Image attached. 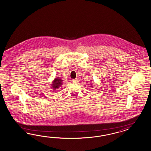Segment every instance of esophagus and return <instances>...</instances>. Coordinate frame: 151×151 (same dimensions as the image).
Masks as SVG:
<instances>
[{
    "mask_svg": "<svg viewBox=\"0 0 151 151\" xmlns=\"http://www.w3.org/2000/svg\"><path fill=\"white\" fill-rule=\"evenodd\" d=\"M73 81V82L74 83H77V82H78V80H76V79H75V80H74Z\"/></svg>",
    "mask_w": 151,
    "mask_h": 151,
    "instance_id": "34e87169",
    "label": "esophagus"
}]
</instances>
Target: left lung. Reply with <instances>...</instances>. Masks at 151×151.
<instances>
[{
	"label": "left lung",
	"instance_id": "left-lung-1",
	"mask_svg": "<svg viewBox=\"0 0 151 151\" xmlns=\"http://www.w3.org/2000/svg\"><path fill=\"white\" fill-rule=\"evenodd\" d=\"M91 87H93V86H91Z\"/></svg>",
	"mask_w": 151,
	"mask_h": 151
}]
</instances>
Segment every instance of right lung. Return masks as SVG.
I'll return each mask as SVG.
<instances>
[{"label": "right lung", "mask_w": 151, "mask_h": 151, "mask_svg": "<svg viewBox=\"0 0 151 151\" xmlns=\"http://www.w3.org/2000/svg\"><path fill=\"white\" fill-rule=\"evenodd\" d=\"M63 80L62 79H60V78H55L54 81L52 82V84H51V88H52L54 90H56L57 89L60 88L61 85L63 83Z\"/></svg>", "instance_id": "1"}]
</instances>
